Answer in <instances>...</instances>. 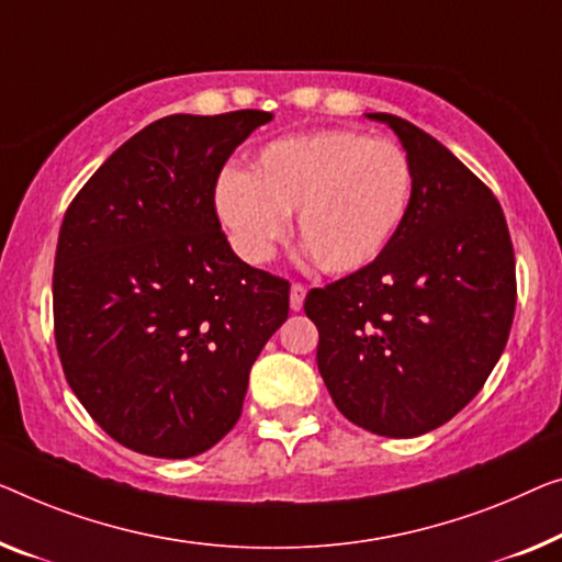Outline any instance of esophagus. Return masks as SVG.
<instances>
[{
	"instance_id": "34e87169",
	"label": "esophagus",
	"mask_w": 562,
	"mask_h": 562,
	"mask_svg": "<svg viewBox=\"0 0 562 562\" xmlns=\"http://www.w3.org/2000/svg\"><path fill=\"white\" fill-rule=\"evenodd\" d=\"M305 295H307V290H305V284H300V282H295L290 288V307L295 310H303V303H305Z\"/></svg>"
}]
</instances>
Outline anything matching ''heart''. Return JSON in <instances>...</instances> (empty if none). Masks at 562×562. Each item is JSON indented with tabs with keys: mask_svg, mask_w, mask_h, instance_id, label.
Masks as SVG:
<instances>
[{
	"mask_svg": "<svg viewBox=\"0 0 562 562\" xmlns=\"http://www.w3.org/2000/svg\"><path fill=\"white\" fill-rule=\"evenodd\" d=\"M414 169L389 138L330 128L278 138L249 171L227 169L214 209L241 259L262 265L297 212V237L323 272L350 274L375 262L412 201Z\"/></svg>",
	"mask_w": 562,
	"mask_h": 562,
	"instance_id": "heart-1",
	"label": "heart"
}]
</instances>
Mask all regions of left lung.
<instances>
[{"label": "left lung", "mask_w": 562, "mask_h": 562, "mask_svg": "<svg viewBox=\"0 0 562 562\" xmlns=\"http://www.w3.org/2000/svg\"><path fill=\"white\" fill-rule=\"evenodd\" d=\"M396 133L414 169L406 220L383 255L310 290L317 368L338 412L379 437L447 424L507 346L517 282L495 194L429 133L368 113Z\"/></svg>", "instance_id": "obj_1"}]
</instances>
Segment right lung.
Listing matches in <instances>:
<instances>
[{
  "mask_svg": "<svg viewBox=\"0 0 562 562\" xmlns=\"http://www.w3.org/2000/svg\"><path fill=\"white\" fill-rule=\"evenodd\" d=\"M272 113L166 115L90 176L55 252L65 379L105 434L187 459L237 424L249 371L288 321L290 282L232 252L216 179Z\"/></svg>",
  "mask_w": 562,
  "mask_h": 562,
  "instance_id": "obj_1",
  "label": "right lung"
}]
</instances>
